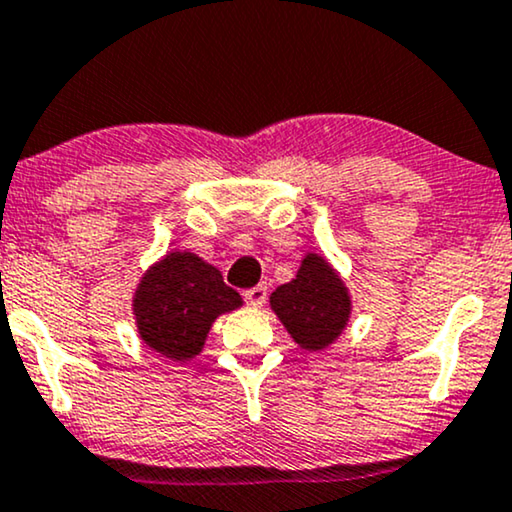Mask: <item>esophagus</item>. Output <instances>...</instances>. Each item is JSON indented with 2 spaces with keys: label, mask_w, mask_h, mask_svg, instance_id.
I'll list each match as a JSON object with an SVG mask.
<instances>
[{
  "label": "esophagus",
  "mask_w": 512,
  "mask_h": 512,
  "mask_svg": "<svg viewBox=\"0 0 512 512\" xmlns=\"http://www.w3.org/2000/svg\"><path fill=\"white\" fill-rule=\"evenodd\" d=\"M245 302L252 304V307H262L264 302H267V286H255V288H248L243 293Z\"/></svg>",
  "instance_id": "34e87169"
}]
</instances>
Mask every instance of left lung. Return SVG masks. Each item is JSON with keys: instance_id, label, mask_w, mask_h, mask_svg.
<instances>
[{"instance_id": "8db88e82", "label": "left lung", "mask_w": 512, "mask_h": 512, "mask_svg": "<svg viewBox=\"0 0 512 512\" xmlns=\"http://www.w3.org/2000/svg\"><path fill=\"white\" fill-rule=\"evenodd\" d=\"M269 304L290 338L309 352L333 345L352 316V297L345 281L331 262L316 252L302 257L293 281L278 286Z\"/></svg>"}]
</instances>
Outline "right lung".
I'll use <instances>...</instances> for the list:
<instances>
[{
    "instance_id": "right-lung-1",
    "label": "right lung",
    "mask_w": 512,
    "mask_h": 512,
    "mask_svg": "<svg viewBox=\"0 0 512 512\" xmlns=\"http://www.w3.org/2000/svg\"><path fill=\"white\" fill-rule=\"evenodd\" d=\"M243 297L224 283L222 271L196 252H167L141 276L132 297L139 338L153 352L189 361L203 352L217 316L234 312Z\"/></svg>"
}]
</instances>
